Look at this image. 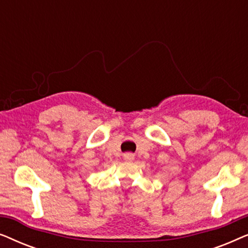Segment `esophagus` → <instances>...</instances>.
<instances>
[{
	"instance_id": "1",
	"label": "esophagus",
	"mask_w": 248,
	"mask_h": 248,
	"mask_svg": "<svg viewBox=\"0 0 248 248\" xmlns=\"http://www.w3.org/2000/svg\"><path fill=\"white\" fill-rule=\"evenodd\" d=\"M124 159L125 160H133L134 155L131 154V152H126V154H124Z\"/></svg>"
}]
</instances>
